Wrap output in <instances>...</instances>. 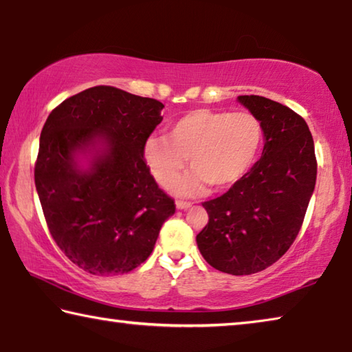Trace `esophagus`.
<instances>
[{
    "label": "esophagus",
    "instance_id": "1",
    "mask_svg": "<svg viewBox=\"0 0 352 352\" xmlns=\"http://www.w3.org/2000/svg\"><path fill=\"white\" fill-rule=\"evenodd\" d=\"M175 205H177L178 210H188V208L192 206V204H190V201H186V200H177Z\"/></svg>",
    "mask_w": 352,
    "mask_h": 352
}]
</instances>
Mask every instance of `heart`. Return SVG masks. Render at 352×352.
Returning a JSON list of instances; mask_svg holds the SVG:
<instances>
[{"instance_id":"heart-1","label":"heart","mask_w":352,"mask_h":352,"mask_svg":"<svg viewBox=\"0 0 352 352\" xmlns=\"http://www.w3.org/2000/svg\"><path fill=\"white\" fill-rule=\"evenodd\" d=\"M264 130L252 113L195 109L178 118L166 136L144 144V160L162 186L169 188L186 166L194 172L177 184L183 194L230 189L245 178L261 152Z\"/></svg>"}]
</instances>
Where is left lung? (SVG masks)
Returning <instances> with one entry per match:
<instances>
[{
  "mask_svg": "<svg viewBox=\"0 0 352 352\" xmlns=\"http://www.w3.org/2000/svg\"><path fill=\"white\" fill-rule=\"evenodd\" d=\"M237 99L261 121L264 151L243 180L201 204L210 220L197 245L214 269L241 276L275 264L296 239L317 180V158L298 113L254 94Z\"/></svg>",
  "mask_w": 352,
  "mask_h": 352,
  "instance_id": "1",
  "label": "left lung"
}]
</instances>
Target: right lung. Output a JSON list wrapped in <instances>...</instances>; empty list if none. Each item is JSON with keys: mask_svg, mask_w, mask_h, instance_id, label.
Segmentation results:
<instances>
[{"mask_svg": "<svg viewBox=\"0 0 352 352\" xmlns=\"http://www.w3.org/2000/svg\"><path fill=\"white\" fill-rule=\"evenodd\" d=\"M163 104L99 85L65 99L40 135L34 177L46 225L65 256L91 275L129 273L151 256L174 199L155 182L144 144ZM98 140L102 149H94ZM94 151L80 170L76 151Z\"/></svg>", "mask_w": 352, "mask_h": 352, "instance_id": "obj_1", "label": "right lung"}]
</instances>
